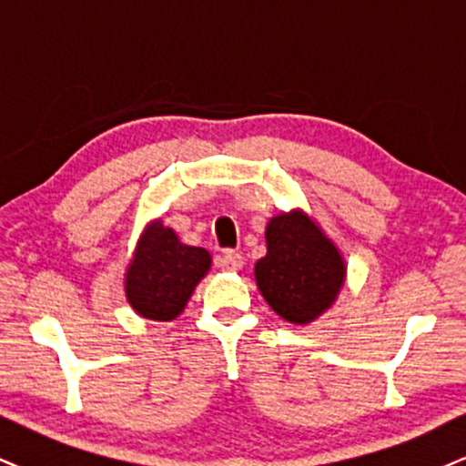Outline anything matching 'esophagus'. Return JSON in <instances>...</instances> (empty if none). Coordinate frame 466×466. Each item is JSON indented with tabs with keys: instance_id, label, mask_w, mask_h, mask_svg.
Masks as SVG:
<instances>
[{
	"instance_id": "1",
	"label": "esophagus",
	"mask_w": 466,
	"mask_h": 466,
	"mask_svg": "<svg viewBox=\"0 0 466 466\" xmlns=\"http://www.w3.org/2000/svg\"><path fill=\"white\" fill-rule=\"evenodd\" d=\"M218 266H220L222 269H227V272H238L239 268L244 266V259L239 252L235 250H224L220 257H218Z\"/></svg>"
}]
</instances>
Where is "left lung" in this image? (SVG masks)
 <instances>
[{
	"instance_id": "1",
	"label": "left lung",
	"mask_w": 466,
	"mask_h": 466,
	"mask_svg": "<svg viewBox=\"0 0 466 466\" xmlns=\"http://www.w3.org/2000/svg\"><path fill=\"white\" fill-rule=\"evenodd\" d=\"M268 252L255 263V280L274 313L309 324L329 311L346 280V261L304 211L279 214L266 227Z\"/></svg>"
}]
</instances>
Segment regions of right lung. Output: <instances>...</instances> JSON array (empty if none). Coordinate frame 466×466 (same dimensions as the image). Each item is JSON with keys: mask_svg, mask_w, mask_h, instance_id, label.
<instances>
[{"mask_svg": "<svg viewBox=\"0 0 466 466\" xmlns=\"http://www.w3.org/2000/svg\"><path fill=\"white\" fill-rule=\"evenodd\" d=\"M209 268V252L181 244L170 227L155 220L142 231L127 266V302L147 319H175L186 309L189 296Z\"/></svg>", "mask_w": 466, "mask_h": 466, "instance_id": "right-lung-1", "label": "right lung"}]
</instances>
